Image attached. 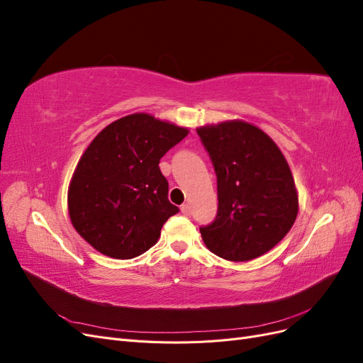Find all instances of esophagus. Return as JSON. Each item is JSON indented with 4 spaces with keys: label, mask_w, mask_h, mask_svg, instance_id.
Returning a JSON list of instances; mask_svg holds the SVG:
<instances>
[{
    "label": "esophagus",
    "mask_w": 363,
    "mask_h": 363,
    "mask_svg": "<svg viewBox=\"0 0 363 363\" xmlns=\"http://www.w3.org/2000/svg\"><path fill=\"white\" fill-rule=\"evenodd\" d=\"M180 211H182V213H183V215H191V212H192V207H191V204H189V203H186V204H183V206L180 207Z\"/></svg>",
    "instance_id": "obj_1"
}]
</instances>
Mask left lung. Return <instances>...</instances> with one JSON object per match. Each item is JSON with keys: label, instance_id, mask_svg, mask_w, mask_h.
<instances>
[{"label": "left lung", "instance_id": "1", "mask_svg": "<svg viewBox=\"0 0 363 363\" xmlns=\"http://www.w3.org/2000/svg\"><path fill=\"white\" fill-rule=\"evenodd\" d=\"M212 159L218 213L200 228L206 247L232 262H247L276 247L298 215V194L283 152L247 121L196 128Z\"/></svg>", "mask_w": 363, "mask_h": 363}]
</instances>
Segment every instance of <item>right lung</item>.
Here are the masks:
<instances>
[{
    "label": "right lung",
    "mask_w": 363,
    "mask_h": 363,
    "mask_svg": "<svg viewBox=\"0 0 363 363\" xmlns=\"http://www.w3.org/2000/svg\"><path fill=\"white\" fill-rule=\"evenodd\" d=\"M189 130L148 113L113 121L95 136L72 174L68 212L87 244L113 259H133L160 238L179 212L168 200L160 159Z\"/></svg>",
    "instance_id": "1"
}]
</instances>
